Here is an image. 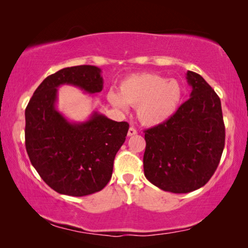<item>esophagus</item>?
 <instances>
[{
	"instance_id": "1",
	"label": "esophagus",
	"mask_w": 248,
	"mask_h": 248,
	"mask_svg": "<svg viewBox=\"0 0 248 248\" xmlns=\"http://www.w3.org/2000/svg\"><path fill=\"white\" fill-rule=\"evenodd\" d=\"M138 133V131L133 127H130L128 130V137H132V136H136Z\"/></svg>"
}]
</instances>
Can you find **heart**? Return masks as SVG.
Masks as SVG:
<instances>
[{
    "label": "heart",
    "mask_w": 248,
    "mask_h": 248,
    "mask_svg": "<svg viewBox=\"0 0 248 248\" xmlns=\"http://www.w3.org/2000/svg\"><path fill=\"white\" fill-rule=\"evenodd\" d=\"M108 102L127 111V104L137 107V115L144 125L165 123L173 116L183 99V86L174 78L155 73L134 74L121 82L119 94L109 92Z\"/></svg>",
    "instance_id": "heart-1"
}]
</instances>
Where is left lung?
I'll use <instances>...</instances> for the list:
<instances>
[{"mask_svg":"<svg viewBox=\"0 0 248 248\" xmlns=\"http://www.w3.org/2000/svg\"><path fill=\"white\" fill-rule=\"evenodd\" d=\"M190 98L165 123L146 129L144 175L162 190L187 194L209 182L225 142L221 100L198 73L188 71Z\"/></svg>","mask_w":248,"mask_h":248,"instance_id":"1","label":"left lung"}]
</instances>
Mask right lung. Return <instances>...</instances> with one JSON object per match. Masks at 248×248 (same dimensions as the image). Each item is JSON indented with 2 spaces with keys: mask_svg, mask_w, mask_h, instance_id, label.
Here are the masks:
<instances>
[{
  "mask_svg": "<svg viewBox=\"0 0 248 248\" xmlns=\"http://www.w3.org/2000/svg\"><path fill=\"white\" fill-rule=\"evenodd\" d=\"M100 69L64 68L37 87L25 110V144L32 166L59 194L87 196L102 190L111 178L114 159L127 137L129 124L94 112L73 124L56 109L58 87L78 86L89 94L103 90Z\"/></svg>",
  "mask_w": 248,
  "mask_h": 248,
  "instance_id": "add662e5",
  "label": "right lung"
}]
</instances>
